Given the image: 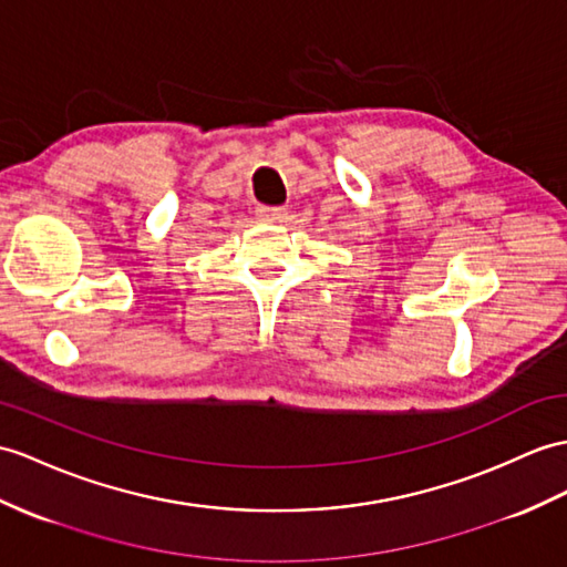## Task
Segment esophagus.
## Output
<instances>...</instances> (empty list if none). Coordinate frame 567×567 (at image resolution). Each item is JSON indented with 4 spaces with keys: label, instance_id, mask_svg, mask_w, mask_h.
<instances>
[{
    "label": "esophagus",
    "instance_id": "34e87169",
    "mask_svg": "<svg viewBox=\"0 0 567 567\" xmlns=\"http://www.w3.org/2000/svg\"><path fill=\"white\" fill-rule=\"evenodd\" d=\"M257 218L265 224H284L288 218L286 206H257Z\"/></svg>",
    "mask_w": 567,
    "mask_h": 567
}]
</instances>
